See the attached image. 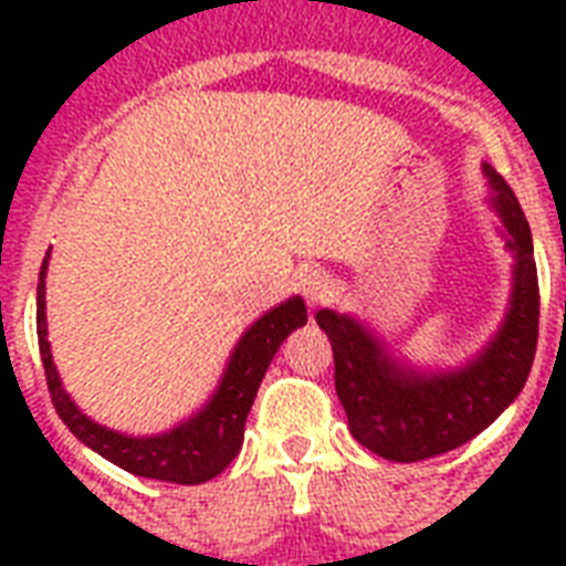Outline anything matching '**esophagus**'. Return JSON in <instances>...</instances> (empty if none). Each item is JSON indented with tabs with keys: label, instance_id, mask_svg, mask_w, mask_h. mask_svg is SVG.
<instances>
[{
	"label": "esophagus",
	"instance_id": "obj_1",
	"mask_svg": "<svg viewBox=\"0 0 566 566\" xmlns=\"http://www.w3.org/2000/svg\"><path fill=\"white\" fill-rule=\"evenodd\" d=\"M300 291L308 300V305H323L335 293V284H332V279L323 270H311V273L302 275Z\"/></svg>",
	"mask_w": 566,
	"mask_h": 566
}]
</instances>
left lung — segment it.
Listing matches in <instances>:
<instances>
[{
  "instance_id": "obj_1",
  "label": "left lung",
  "mask_w": 566,
  "mask_h": 566,
  "mask_svg": "<svg viewBox=\"0 0 566 566\" xmlns=\"http://www.w3.org/2000/svg\"><path fill=\"white\" fill-rule=\"evenodd\" d=\"M484 176L493 208L509 231V249L517 258L511 308L484 353L461 370H411L358 319L328 308L317 311V326L335 353V390L349 431L361 447L387 461L411 464L464 447L517 399L535 361L541 291L532 231L509 181L488 164Z\"/></svg>"
}]
</instances>
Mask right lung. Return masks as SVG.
Returning <instances> with one entry per match:
<instances>
[{"mask_svg":"<svg viewBox=\"0 0 566 566\" xmlns=\"http://www.w3.org/2000/svg\"><path fill=\"white\" fill-rule=\"evenodd\" d=\"M46 266L49 252L40 266L38 282V344L52 405L64 426L82 440L84 447L108 458L111 464L123 467L128 473L155 479V482L172 484H202L213 475H220L234 461L243 443V426H247L249 408L255 402L258 387L266 367L279 353V346L293 328L305 326L308 311L300 296L282 302L279 308L266 311L255 326H249L234 346L229 367L222 373V381L211 402L190 420L179 422L176 429L155 434V438H132L114 429H105L93 422L87 413L75 408L70 394L57 378L52 364V349L46 340Z\"/></svg>","mask_w":566,"mask_h":566,"instance_id":"right-lung-1","label":"right lung"}]
</instances>
